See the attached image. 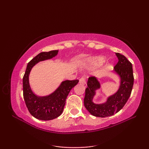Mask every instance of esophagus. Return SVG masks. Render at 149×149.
Instances as JSON below:
<instances>
[{
    "mask_svg": "<svg viewBox=\"0 0 149 149\" xmlns=\"http://www.w3.org/2000/svg\"><path fill=\"white\" fill-rule=\"evenodd\" d=\"M79 83L82 84L84 86H86V77L85 76H83L80 79H79Z\"/></svg>",
    "mask_w": 149,
    "mask_h": 149,
    "instance_id": "esophagus-1",
    "label": "esophagus"
}]
</instances>
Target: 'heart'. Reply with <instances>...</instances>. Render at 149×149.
<instances>
[{"mask_svg": "<svg viewBox=\"0 0 149 149\" xmlns=\"http://www.w3.org/2000/svg\"><path fill=\"white\" fill-rule=\"evenodd\" d=\"M93 61L94 63H97V64L101 65L105 61V59H104V58H103V57H97V58L93 59Z\"/></svg>", "mask_w": 149, "mask_h": 149, "instance_id": "heart-1", "label": "heart"}]
</instances>
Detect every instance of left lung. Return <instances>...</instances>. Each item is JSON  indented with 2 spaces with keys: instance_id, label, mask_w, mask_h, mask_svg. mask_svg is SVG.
Returning a JSON list of instances; mask_svg holds the SVG:
<instances>
[{
  "instance_id": "left-lung-1",
  "label": "left lung",
  "mask_w": 149,
  "mask_h": 149,
  "mask_svg": "<svg viewBox=\"0 0 149 149\" xmlns=\"http://www.w3.org/2000/svg\"><path fill=\"white\" fill-rule=\"evenodd\" d=\"M116 55L118 61L115 66L114 72L119 75L120 84L118 91L107 98L106 102L97 104L93 102L95 91L100 88V84L95 77L88 79L84 104L90 113L95 116L104 118L118 113L123 108L131 95L134 84L132 63L120 53H116Z\"/></svg>"
}]
</instances>
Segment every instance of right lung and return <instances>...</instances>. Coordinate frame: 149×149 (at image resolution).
Segmentation results:
<instances>
[{"label":"right lung","instance_id":"1","mask_svg":"<svg viewBox=\"0 0 149 149\" xmlns=\"http://www.w3.org/2000/svg\"><path fill=\"white\" fill-rule=\"evenodd\" d=\"M58 53V50L42 52L28 63L23 77V95L26 106L31 115L41 120H50L61 115L70 91L79 80L63 81L52 93L45 97H39L34 94L29 85V75L33 66L44 60L51 59Z\"/></svg>","mask_w":149,"mask_h":149}]
</instances>
